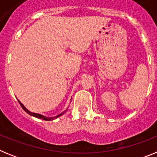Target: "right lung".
Instances as JSON below:
<instances>
[{"label":"right lung","instance_id":"obj_1","mask_svg":"<svg viewBox=\"0 0 157 157\" xmlns=\"http://www.w3.org/2000/svg\"><path fill=\"white\" fill-rule=\"evenodd\" d=\"M19 105H21V107H22V108H23V110H24L25 112H27V113H28L29 115H30V116H34V117H36V118H38V119H42L43 120H46V121H50V120H54V119H56V118L59 117V116H62V115L63 114V113H61V114L58 115V116H55V117H52V118H48V117H45V116H41V115H40V114H37V113H33V112H30V111H28V110H27V109H26V108H25L24 106H23V104H22L21 102H20V101H19Z\"/></svg>","mask_w":157,"mask_h":157}]
</instances>
